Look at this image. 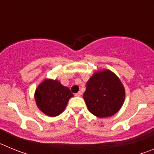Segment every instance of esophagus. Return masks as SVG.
<instances>
[{"label": "esophagus", "instance_id": "34e87169", "mask_svg": "<svg viewBox=\"0 0 154 154\" xmlns=\"http://www.w3.org/2000/svg\"><path fill=\"white\" fill-rule=\"evenodd\" d=\"M75 96H82V92H77V93L75 94Z\"/></svg>", "mask_w": 154, "mask_h": 154}]
</instances>
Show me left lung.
<instances>
[{
  "label": "left lung",
  "instance_id": "1",
  "mask_svg": "<svg viewBox=\"0 0 154 154\" xmlns=\"http://www.w3.org/2000/svg\"><path fill=\"white\" fill-rule=\"evenodd\" d=\"M83 99L94 116L99 118L112 116L124 103V86L110 70L98 71L87 82Z\"/></svg>",
  "mask_w": 154,
  "mask_h": 154
}]
</instances>
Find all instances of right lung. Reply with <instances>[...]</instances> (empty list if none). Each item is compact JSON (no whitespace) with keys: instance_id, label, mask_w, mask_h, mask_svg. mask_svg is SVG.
<instances>
[{"instance_id":"obj_1","label":"right lung","mask_w":154,"mask_h":154,"mask_svg":"<svg viewBox=\"0 0 154 154\" xmlns=\"http://www.w3.org/2000/svg\"><path fill=\"white\" fill-rule=\"evenodd\" d=\"M70 89L58 80L45 79L35 90L37 106L45 115L55 117L60 115L67 106L69 99L73 97Z\"/></svg>"}]
</instances>
